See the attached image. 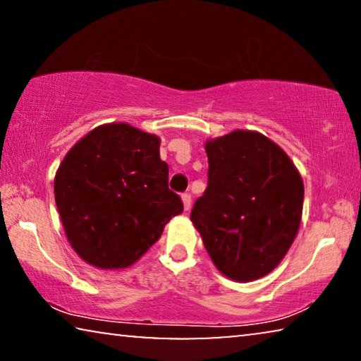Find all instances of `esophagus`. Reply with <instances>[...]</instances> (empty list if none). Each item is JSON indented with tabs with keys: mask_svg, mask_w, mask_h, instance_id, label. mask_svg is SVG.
<instances>
[{
	"mask_svg": "<svg viewBox=\"0 0 361 361\" xmlns=\"http://www.w3.org/2000/svg\"><path fill=\"white\" fill-rule=\"evenodd\" d=\"M181 199H183V206H185V211H190V207H191V195H190V192H183Z\"/></svg>",
	"mask_w": 361,
	"mask_h": 361,
	"instance_id": "1",
	"label": "esophagus"
}]
</instances>
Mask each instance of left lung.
<instances>
[{
  "label": "left lung",
  "mask_w": 361,
  "mask_h": 361,
  "mask_svg": "<svg viewBox=\"0 0 361 361\" xmlns=\"http://www.w3.org/2000/svg\"><path fill=\"white\" fill-rule=\"evenodd\" d=\"M207 188L191 220L214 264L238 282L264 277L297 236L305 188L271 139L233 131L206 144Z\"/></svg>",
  "instance_id": "left-lung-1"
}]
</instances>
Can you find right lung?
Instances as JSON below:
<instances>
[{
	"label": "right lung",
	"mask_w": 361,
	"mask_h": 361,
	"mask_svg": "<svg viewBox=\"0 0 361 361\" xmlns=\"http://www.w3.org/2000/svg\"><path fill=\"white\" fill-rule=\"evenodd\" d=\"M159 146L154 134L111 123L66 154L55 176V201L69 243L85 262L100 269L134 264L181 214Z\"/></svg>",
	"instance_id": "obj_1"
}]
</instances>
